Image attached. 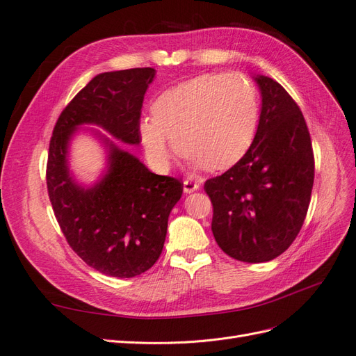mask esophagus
Masks as SVG:
<instances>
[{"label": "esophagus", "mask_w": 356, "mask_h": 356, "mask_svg": "<svg viewBox=\"0 0 356 356\" xmlns=\"http://www.w3.org/2000/svg\"><path fill=\"white\" fill-rule=\"evenodd\" d=\"M199 188V184L197 182H195V181H190V179H187V181H184V193H193V191H196Z\"/></svg>", "instance_id": "34e87169"}]
</instances>
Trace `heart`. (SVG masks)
<instances>
[{
  "label": "heart",
  "instance_id": "heart-1",
  "mask_svg": "<svg viewBox=\"0 0 356 356\" xmlns=\"http://www.w3.org/2000/svg\"><path fill=\"white\" fill-rule=\"evenodd\" d=\"M152 111L138 132L157 170L168 168L172 143L193 169L227 170L250 152L258 126L254 84L234 72L182 81L160 93Z\"/></svg>",
  "mask_w": 356,
  "mask_h": 356
}]
</instances>
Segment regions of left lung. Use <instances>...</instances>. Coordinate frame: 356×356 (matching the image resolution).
I'll list each match as a JSON object with an SVG mask.
<instances>
[{
    "instance_id": "8db88e82",
    "label": "left lung",
    "mask_w": 356,
    "mask_h": 356,
    "mask_svg": "<svg viewBox=\"0 0 356 356\" xmlns=\"http://www.w3.org/2000/svg\"><path fill=\"white\" fill-rule=\"evenodd\" d=\"M261 114L243 159L204 182L212 233L221 250L245 263L270 261L286 251L305 222L315 178L310 134L281 84L257 75Z\"/></svg>"
}]
</instances>
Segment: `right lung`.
<instances>
[{
	"label": "right lung",
	"mask_w": 356,
	"mask_h": 356,
	"mask_svg": "<svg viewBox=\"0 0 356 356\" xmlns=\"http://www.w3.org/2000/svg\"><path fill=\"white\" fill-rule=\"evenodd\" d=\"M154 75V68L98 74L60 113L49 145L46 179L59 227L86 264L113 277L138 276L159 260L182 184L149 172L99 134L108 147V169L84 188L70 174L68 145L81 124L101 126L126 144L141 143L139 118Z\"/></svg>",
	"instance_id": "right-lung-1"
}]
</instances>
